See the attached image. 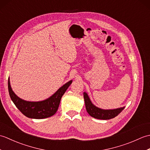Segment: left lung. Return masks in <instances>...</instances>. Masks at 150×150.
I'll use <instances>...</instances> for the list:
<instances>
[{
	"instance_id": "8db88e82",
	"label": "left lung",
	"mask_w": 150,
	"mask_h": 150,
	"mask_svg": "<svg viewBox=\"0 0 150 150\" xmlns=\"http://www.w3.org/2000/svg\"><path fill=\"white\" fill-rule=\"evenodd\" d=\"M84 98L85 101L86 109L87 112L90 116L97 119L108 120L113 119V118L117 116L124 108V107H123L115 110H102L95 106L91 103L90 98H89L88 94L86 92L84 93Z\"/></svg>"
}]
</instances>
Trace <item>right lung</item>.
Segmentation results:
<instances>
[{"instance_id":"right-lung-1","label":"right lung","mask_w":150,"mask_h":150,"mask_svg":"<svg viewBox=\"0 0 150 150\" xmlns=\"http://www.w3.org/2000/svg\"><path fill=\"white\" fill-rule=\"evenodd\" d=\"M72 81L67 82L57 91L52 97L40 102H29L21 99L16 95L12 89L8 79V91L11 99L21 112L31 119H45L55 114L58 110L59 104L64 93L71 84Z\"/></svg>"}]
</instances>
